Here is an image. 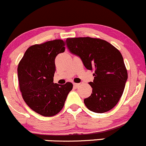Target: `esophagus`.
Listing matches in <instances>:
<instances>
[{
  "label": "esophagus",
  "instance_id": "1",
  "mask_svg": "<svg viewBox=\"0 0 146 146\" xmlns=\"http://www.w3.org/2000/svg\"><path fill=\"white\" fill-rule=\"evenodd\" d=\"M73 86H74L76 88H78V86H80V84L79 83H74V84H73Z\"/></svg>",
  "mask_w": 146,
  "mask_h": 146
}]
</instances>
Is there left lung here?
Wrapping results in <instances>:
<instances>
[{
    "mask_svg": "<svg viewBox=\"0 0 146 146\" xmlns=\"http://www.w3.org/2000/svg\"><path fill=\"white\" fill-rule=\"evenodd\" d=\"M67 48L79 56L86 69L94 70L89 83L92 94L84 100L86 107L96 113H104L116 106L122 96L127 72L123 56L107 41L97 38H68Z\"/></svg>",
    "mask_w": 146,
    "mask_h": 146,
    "instance_id": "8db88e82",
    "label": "left lung"
}]
</instances>
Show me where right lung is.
I'll return each instance as SVG.
<instances>
[{"label":"right lung","instance_id":"1","mask_svg":"<svg viewBox=\"0 0 146 146\" xmlns=\"http://www.w3.org/2000/svg\"><path fill=\"white\" fill-rule=\"evenodd\" d=\"M62 39L29 47L19 62L17 71L22 97L30 109L44 116H52L63 108L73 84L53 82L56 56L65 50Z\"/></svg>","mask_w":146,"mask_h":146}]
</instances>
